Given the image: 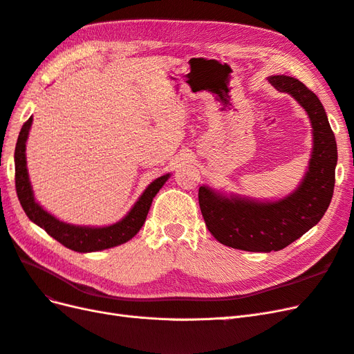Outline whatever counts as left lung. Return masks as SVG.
<instances>
[{
  "instance_id": "left-lung-1",
  "label": "left lung",
  "mask_w": 354,
  "mask_h": 354,
  "mask_svg": "<svg viewBox=\"0 0 354 354\" xmlns=\"http://www.w3.org/2000/svg\"><path fill=\"white\" fill-rule=\"evenodd\" d=\"M277 91L291 94L307 112L313 128V151L306 176L288 196L255 201L226 196L208 186L199 187V207L211 234L234 250L270 252L301 238L326 212L335 186L337 142L317 95L286 75L269 77Z\"/></svg>"
}]
</instances>
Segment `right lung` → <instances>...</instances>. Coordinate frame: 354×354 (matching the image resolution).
Here are the masks:
<instances>
[{
	"mask_svg": "<svg viewBox=\"0 0 354 354\" xmlns=\"http://www.w3.org/2000/svg\"><path fill=\"white\" fill-rule=\"evenodd\" d=\"M30 125L32 116L24 124L22 130H20L15 151L16 192L20 205H22L29 220L34 221L41 229H44L51 238H55L57 242L65 245L66 248L77 252H94L113 248V246L125 243L134 238L146 221L153 198L156 196L159 189L165 185V181L169 178V174L160 176L153 180L146 187L142 196L134 203V207L118 223L104 227L73 226V224L60 221L55 216H51L34 198V192H32L26 168V140Z\"/></svg>",
	"mask_w": 354,
	"mask_h": 354,
	"instance_id": "right-lung-1",
	"label": "right lung"
}]
</instances>
